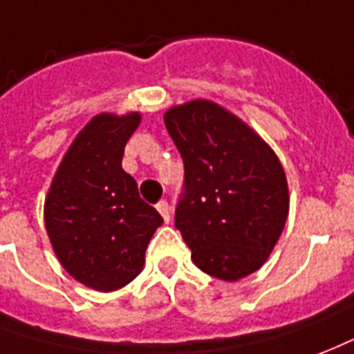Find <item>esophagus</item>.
Instances as JSON below:
<instances>
[{"mask_svg":"<svg viewBox=\"0 0 354 354\" xmlns=\"http://www.w3.org/2000/svg\"><path fill=\"white\" fill-rule=\"evenodd\" d=\"M156 209H158V213L162 215V218L166 221V223H169V205H167L166 200H160L158 203H156Z\"/></svg>","mask_w":354,"mask_h":354,"instance_id":"obj_1","label":"esophagus"}]
</instances>
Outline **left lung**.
<instances>
[{
  "label": "left lung",
  "instance_id": "left-lung-1",
  "mask_svg": "<svg viewBox=\"0 0 354 354\" xmlns=\"http://www.w3.org/2000/svg\"><path fill=\"white\" fill-rule=\"evenodd\" d=\"M164 122L185 164L175 226L194 264L223 281L251 275L268 260L288 215L279 158L213 102L171 107Z\"/></svg>",
  "mask_w": 354,
  "mask_h": 354
}]
</instances>
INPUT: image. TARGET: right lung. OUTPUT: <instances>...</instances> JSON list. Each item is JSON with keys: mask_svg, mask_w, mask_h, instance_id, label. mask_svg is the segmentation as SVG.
<instances>
[{"mask_svg": "<svg viewBox=\"0 0 354 354\" xmlns=\"http://www.w3.org/2000/svg\"><path fill=\"white\" fill-rule=\"evenodd\" d=\"M139 120V113L92 118L66 152L45 202L46 232L62 266L102 292L138 277L147 245L164 223L122 169L124 147Z\"/></svg>", "mask_w": 354, "mask_h": 354, "instance_id": "add662e5", "label": "right lung"}]
</instances>
